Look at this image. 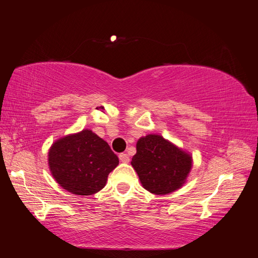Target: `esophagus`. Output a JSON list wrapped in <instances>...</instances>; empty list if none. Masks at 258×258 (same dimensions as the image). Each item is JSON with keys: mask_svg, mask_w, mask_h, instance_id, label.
Masks as SVG:
<instances>
[{"mask_svg": "<svg viewBox=\"0 0 258 258\" xmlns=\"http://www.w3.org/2000/svg\"><path fill=\"white\" fill-rule=\"evenodd\" d=\"M119 160L121 161V162H124V163H127V162H129V156L127 155V154H124V153H121V154H119Z\"/></svg>", "mask_w": 258, "mask_h": 258, "instance_id": "obj_1", "label": "esophagus"}]
</instances>
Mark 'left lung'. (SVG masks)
<instances>
[{
  "mask_svg": "<svg viewBox=\"0 0 258 258\" xmlns=\"http://www.w3.org/2000/svg\"><path fill=\"white\" fill-rule=\"evenodd\" d=\"M131 165L146 190L166 195L185 183L191 157L161 136L148 135L138 141Z\"/></svg>",
  "mask_w": 258,
  "mask_h": 258,
  "instance_id": "obj_1",
  "label": "left lung"
}]
</instances>
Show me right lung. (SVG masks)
Returning <instances> with one entry per match:
<instances>
[{
    "label": "right lung",
    "mask_w": 258,
    "mask_h": 258,
    "mask_svg": "<svg viewBox=\"0 0 258 258\" xmlns=\"http://www.w3.org/2000/svg\"><path fill=\"white\" fill-rule=\"evenodd\" d=\"M118 162L110 145L88 129L58 140L48 153V165L57 183L81 196L102 189Z\"/></svg>",
    "instance_id": "1"
}]
</instances>
